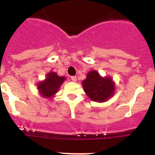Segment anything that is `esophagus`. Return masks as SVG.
Masks as SVG:
<instances>
[{"label":"esophagus","mask_w":155,"mask_h":155,"mask_svg":"<svg viewBox=\"0 0 155 155\" xmlns=\"http://www.w3.org/2000/svg\"><path fill=\"white\" fill-rule=\"evenodd\" d=\"M71 79L72 81H74V82L77 81V77L76 76H72L71 78Z\"/></svg>","instance_id":"34e87169"}]
</instances>
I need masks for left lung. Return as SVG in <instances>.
<instances>
[{"label":"left lung","instance_id":"left-lung-1","mask_svg":"<svg viewBox=\"0 0 155 155\" xmlns=\"http://www.w3.org/2000/svg\"><path fill=\"white\" fill-rule=\"evenodd\" d=\"M83 87L91 100L102 102L113 95L115 86L110 78H102L97 71H91L83 81Z\"/></svg>","mask_w":155,"mask_h":155}]
</instances>
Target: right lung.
Returning <instances> with one entry per match:
<instances>
[{
    "label": "right lung",
    "mask_w": 155,
    "mask_h": 155,
    "mask_svg": "<svg viewBox=\"0 0 155 155\" xmlns=\"http://www.w3.org/2000/svg\"><path fill=\"white\" fill-rule=\"evenodd\" d=\"M64 80V77H59L54 72H50L47 74L46 80L39 83L38 85V89L42 96L50 98L57 92L59 87Z\"/></svg>",
    "instance_id": "add662e5"
}]
</instances>
